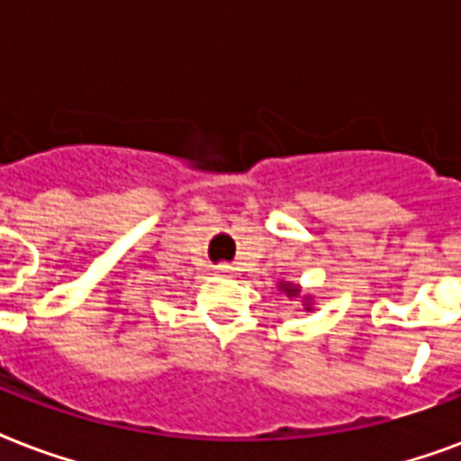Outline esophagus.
I'll use <instances>...</instances> for the list:
<instances>
[{
	"mask_svg": "<svg viewBox=\"0 0 461 461\" xmlns=\"http://www.w3.org/2000/svg\"><path fill=\"white\" fill-rule=\"evenodd\" d=\"M215 270L217 273H231L234 268H231V266H227V263H220V266H215Z\"/></svg>",
	"mask_w": 461,
	"mask_h": 461,
	"instance_id": "obj_1",
	"label": "esophagus"
}]
</instances>
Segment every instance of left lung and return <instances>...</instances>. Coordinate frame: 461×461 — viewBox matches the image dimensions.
Here are the masks:
<instances>
[{"mask_svg": "<svg viewBox=\"0 0 461 461\" xmlns=\"http://www.w3.org/2000/svg\"><path fill=\"white\" fill-rule=\"evenodd\" d=\"M285 293H290V294H293L294 290H293V287H290V285H285Z\"/></svg>", "mask_w": 461, "mask_h": 461, "instance_id": "obj_1", "label": "left lung"}]
</instances>
